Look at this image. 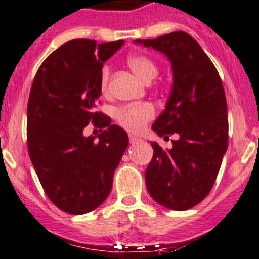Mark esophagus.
<instances>
[{
	"label": "esophagus",
	"mask_w": 259,
	"mask_h": 259,
	"mask_svg": "<svg viewBox=\"0 0 259 259\" xmlns=\"http://www.w3.org/2000/svg\"><path fill=\"white\" fill-rule=\"evenodd\" d=\"M129 142L132 145H135V144H138V143L142 142V139L138 137H134V135H129Z\"/></svg>",
	"instance_id": "obj_1"
}]
</instances>
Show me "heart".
<instances>
[{
  "mask_svg": "<svg viewBox=\"0 0 259 259\" xmlns=\"http://www.w3.org/2000/svg\"><path fill=\"white\" fill-rule=\"evenodd\" d=\"M127 65L130 70L145 83L151 82L158 75L156 65L149 57L143 56V55H132L127 59ZM109 79H110V69L105 66L101 70L100 76V86L103 93L108 91ZM154 115H155V111L150 104H139V105L124 106V108L117 109L115 117L117 122L127 132L140 133L153 119Z\"/></svg>",
  "mask_w": 259,
  "mask_h": 259,
  "instance_id": "heart-1",
  "label": "heart"
}]
</instances>
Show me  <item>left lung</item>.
Instances as JSON below:
<instances>
[{
	"mask_svg": "<svg viewBox=\"0 0 259 259\" xmlns=\"http://www.w3.org/2000/svg\"><path fill=\"white\" fill-rule=\"evenodd\" d=\"M161 52L173 71L165 109L151 129L178 134L173 148L151 142L154 155L145 170L149 194L171 210H187L209 194L228 146V114L223 83L199 44L183 31L154 40H137Z\"/></svg>",
	"mask_w": 259,
	"mask_h": 259,
	"instance_id": "obj_1",
	"label": "left lung"
}]
</instances>
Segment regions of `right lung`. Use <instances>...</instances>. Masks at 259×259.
<instances>
[{
  "label": "right lung",
  "mask_w": 259,
  "mask_h": 259,
  "mask_svg": "<svg viewBox=\"0 0 259 259\" xmlns=\"http://www.w3.org/2000/svg\"><path fill=\"white\" fill-rule=\"evenodd\" d=\"M122 45V40L69 41L42 62L32 82L28 154L46 195L66 213L81 215L103 204L129 144L124 129L94 110L104 62ZM91 119L104 127L98 137L83 135Z\"/></svg>",
  "instance_id": "1"
}]
</instances>
